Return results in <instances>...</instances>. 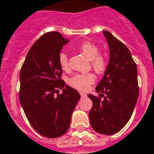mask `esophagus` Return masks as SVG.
Wrapping results in <instances>:
<instances>
[{
	"instance_id": "obj_1",
	"label": "esophagus",
	"mask_w": 154,
	"mask_h": 154,
	"mask_svg": "<svg viewBox=\"0 0 154 154\" xmlns=\"http://www.w3.org/2000/svg\"><path fill=\"white\" fill-rule=\"evenodd\" d=\"M80 96H81V97H85V96H86V94H85V93H80Z\"/></svg>"
}]
</instances>
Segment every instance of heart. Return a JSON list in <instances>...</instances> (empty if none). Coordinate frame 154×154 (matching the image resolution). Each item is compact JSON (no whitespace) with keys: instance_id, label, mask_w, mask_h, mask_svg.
<instances>
[{"instance_id":"b5f03b06","label":"heart","mask_w":154,"mask_h":154,"mask_svg":"<svg viewBox=\"0 0 154 154\" xmlns=\"http://www.w3.org/2000/svg\"><path fill=\"white\" fill-rule=\"evenodd\" d=\"M79 50L91 60V66L97 74H101L106 69L107 62L106 58L99 54L100 49L95 44L92 43H83L79 45ZM59 63L63 70L69 69V58L65 52H61L59 55ZM95 82V75L92 73L76 74L68 80V84L80 91H87L90 85Z\"/></svg>"}]
</instances>
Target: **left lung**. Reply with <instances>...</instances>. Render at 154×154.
<instances>
[{"label":"left lung","instance_id":"1","mask_svg":"<svg viewBox=\"0 0 154 154\" xmlns=\"http://www.w3.org/2000/svg\"><path fill=\"white\" fill-rule=\"evenodd\" d=\"M103 34L110 59L103 78L95 88L100 97L88 95L93 102L89 117L95 132L111 135L122 130L131 118L139 88L137 64L129 49L111 32L103 31Z\"/></svg>","mask_w":154,"mask_h":154}]
</instances>
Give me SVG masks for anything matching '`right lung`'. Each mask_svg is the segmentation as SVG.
Listing matches in <instances>:
<instances>
[{
    "label": "right lung",
    "instance_id": "add662e5",
    "mask_svg": "<svg viewBox=\"0 0 154 154\" xmlns=\"http://www.w3.org/2000/svg\"><path fill=\"white\" fill-rule=\"evenodd\" d=\"M69 42L58 32L43 34L28 51L20 71L19 100L22 109L32 127L49 138L68 131L71 115L80 99L79 92L61 79L59 55ZM59 88L63 92L55 97Z\"/></svg>",
    "mask_w": 154,
    "mask_h": 154
}]
</instances>
